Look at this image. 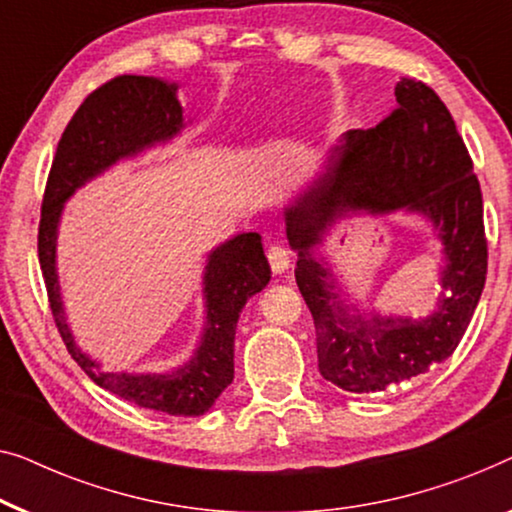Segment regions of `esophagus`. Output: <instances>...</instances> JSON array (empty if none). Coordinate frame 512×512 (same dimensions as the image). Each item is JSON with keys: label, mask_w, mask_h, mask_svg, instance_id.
<instances>
[{"label": "esophagus", "mask_w": 512, "mask_h": 512, "mask_svg": "<svg viewBox=\"0 0 512 512\" xmlns=\"http://www.w3.org/2000/svg\"><path fill=\"white\" fill-rule=\"evenodd\" d=\"M268 261H270L272 272L281 274L288 270V265H291V254H288V249L281 247V244H272L268 249Z\"/></svg>", "instance_id": "esophagus-1"}]
</instances>
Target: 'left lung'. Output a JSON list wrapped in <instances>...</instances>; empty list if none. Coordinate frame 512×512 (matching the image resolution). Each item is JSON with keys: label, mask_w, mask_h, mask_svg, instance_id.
Masks as SVG:
<instances>
[{"label": "left lung", "mask_w": 512, "mask_h": 512, "mask_svg": "<svg viewBox=\"0 0 512 512\" xmlns=\"http://www.w3.org/2000/svg\"><path fill=\"white\" fill-rule=\"evenodd\" d=\"M397 108L372 129H351L330 150L328 170L286 210V235L298 251L295 281L314 316L318 372L346 392H381L455 353L485 288L483 194L453 115L432 87L402 78ZM425 213L447 254V295L425 322L348 315L329 271L310 247L346 211Z\"/></svg>", "instance_id": "1"}]
</instances>
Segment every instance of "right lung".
Returning <instances> with one entry per match:
<instances>
[{
  "mask_svg": "<svg viewBox=\"0 0 512 512\" xmlns=\"http://www.w3.org/2000/svg\"><path fill=\"white\" fill-rule=\"evenodd\" d=\"M177 85L147 76H115L73 113L57 143L39 221V263L50 311L71 358L103 390L168 416H203L233 381V344L240 311L270 281L261 235L242 233L210 254L205 268L207 328L194 358L173 374H108L73 342L55 272V238L66 198L117 159L173 138L182 129Z\"/></svg>",
  "mask_w": 512,
  "mask_h": 512,
  "instance_id": "1",
  "label": "right lung"
}]
</instances>
